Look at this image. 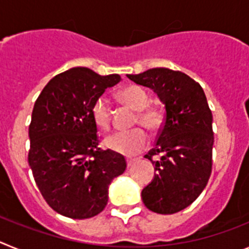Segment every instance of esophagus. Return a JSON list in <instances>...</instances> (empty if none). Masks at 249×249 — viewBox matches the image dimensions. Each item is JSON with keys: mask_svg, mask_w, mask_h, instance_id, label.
Masks as SVG:
<instances>
[{"mask_svg": "<svg viewBox=\"0 0 249 249\" xmlns=\"http://www.w3.org/2000/svg\"><path fill=\"white\" fill-rule=\"evenodd\" d=\"M136 160H136V158H129V160H127V166H128V167H131L132 164L135 163Z\"/></svg>", "mask_w": 249, "mask_h": 249, "instance_id": "1", "label": "esophagus"}]
</instances>
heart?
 <instances>
[{"instance_id":"heart-1","label":"heart","mask_w":249,"mask_h":249,"mask_svg":"<svg viewBox=\"0 0 249 249\" xmlns=\"http://www.w3.org/2000/svg\"><path fill=\"white\" fill-rule=\"evenodd\" d=\"M121 100L138 111L136 122L141 123L148 129H156L160 124V113L155 108H147L149 105V96L142 87L129 86L122 89L120 93ZM92 117L94 123L101 129H108L111 126V107L107 97L101 96L94 101L92 106ZM148 143V136L142 128H135L131 131L114 132L107 136L103 141L106 148L117 152L120 155L132 156L142 151Z\"/></svg>"}]
</instances>
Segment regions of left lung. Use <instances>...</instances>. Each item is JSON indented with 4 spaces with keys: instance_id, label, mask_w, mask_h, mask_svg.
<instances>
[{
    "instance_id": "left-lung-1",
    "label": "left lung",
    "mask_w": 249,
    "mask_h": 249,
    "mask_svg": "<svg viewBox=\"0 0 249 249\" xmlns=\"http://www.w3.org/2000/svg\"><path fill=\"white\" fill-rule=\"evenodd\" d=\"M127 77L151 89L166 108L155 147L144 156L155 164V177L142 190V201L152 212L177 213L196 201L212 172L214 137L206 94L190 76L169 68Z\"/></svg>"
}]
</instances>
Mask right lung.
<instances>
[{
    "instance_id": "1",
    "label": "right lung",
    "mask_w": 249,
    "mask_h": 249,
    "mask_svg": "<svg viewBox=\"0 0 249 249\" xmlns=\"http://www.w3.org/2000/svg\"><path fill=\"white\" fill-rule=\"evenodd\" d=\"M120 81V74L73 67L54 76L35 102L28 163L48 206L68 218L102 212L109 184L127 167L122 155L98 147L92 117L94 101Z\"/></svg>"
}]
</instances>
